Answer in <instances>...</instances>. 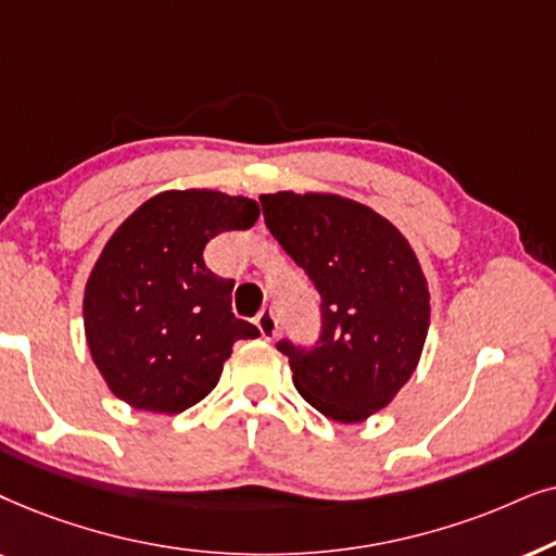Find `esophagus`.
<instances>
[{"instance_id": "34e87169", "label": "esophagus", "mask_w": 556, "mask_h": 556, "mask_svg": "<svg viewBox=\"0 0 556 556\" xmlns=\"http://www.w3.org/2000/svg\"><path fill=\"white\" fill-rule=\"evenodd\" d=\"M256 328L262 332V338L271 340L277 336V315H274V309H262V313L256 315Z\"/></svg>"}]
</instances>
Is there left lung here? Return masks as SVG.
Returning <instances> with one entry per match:
<instances>
[{
    "label": "left lung",
    "mask_w": 556,
    "mask_h": 556,
    "mask_svg": "<svg viewBox=\"0 0 556 556\" xmlns=\"http://www.w3.org/2000/svg\"><path fill=\"white\" fill-rule=\"evenodd\" d=\"M264 224L323 298L313 351L282 340L294 389L328 419L355 425L394 402L429 330V285L412 243L364 203L336 192L258 195Z\"/></svg>",
    "instance_id": "8db88e82"
}]
</instances>
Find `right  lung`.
Here are the masks:
<instances>
[{
  "instance_id": "1",
  "label": "right lung",
  "mask_w": 556,
  "mask_h": 556,
  "mask_svg": "<svg viewBox=\"0 0 556 556\" xmlns=\"http://www.w3.org/2000/svg\"><path fill=\"white\" fill-rule=\"evenodd\" d=\"M256 218L251 198L165 190L111 233L84 290L86 343L111 394L180 414L216 389L236 340L258 330L231 313L233 279L216 277L203 249Z\"/></svg>"
}]
</instances>
